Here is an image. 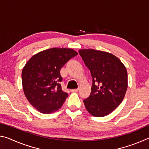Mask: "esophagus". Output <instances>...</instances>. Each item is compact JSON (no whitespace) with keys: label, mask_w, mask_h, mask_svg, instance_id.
Here are the masks:
<instances>
[{"label":"esophagus","mask_w":149,"mask_h":149,"mask_svg":"<svg viewBox=\"0 0 149 149\" xmlns=\"http://www.w3.org/2000/svg\"><path fill=\"white\" fill-rule=\"evenodd\" d=\"M78 91H79V89H71L70 90V91L72 93H74V92H77Z\"/></svg>","instance_id":"obj_1"}]
</instances>
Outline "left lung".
<instances>
[{"instance_id":"left-lung-1","label":"left lung","mask_w":149,"mask_h":149,"mask_svg":"<svg viewBox=\"0 0 149 149\" xmlns=\"http://www.w3.org/2000/svg\"><path fill=\"white\" fill-rule=\"evenodd\" d=\"M93 78L91 95L84 100L93 116L103 117L114 110L125 97L127 89V72L116 56L94 49L79 50Z\"/></svg>"}]
</instances>
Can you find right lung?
<instances>
[{
    "label": "right lung",
    "mask_w": 149,
    "mask_h": 149,
    "mask_svg": "<svg viewBox=\"0 0 149 149\" xmlns=\"http://www.w3.org/2000/svg\"><path fill=\"white\" fill-rule=\"evenodd\" d=\"M77 54L72 49L52 48L35 54L22 73L25 96L42 114H51L62 107L68 96L62 90L60 69Z\"/></svg>",
    "instance_id": "1"
}]
</instances>
